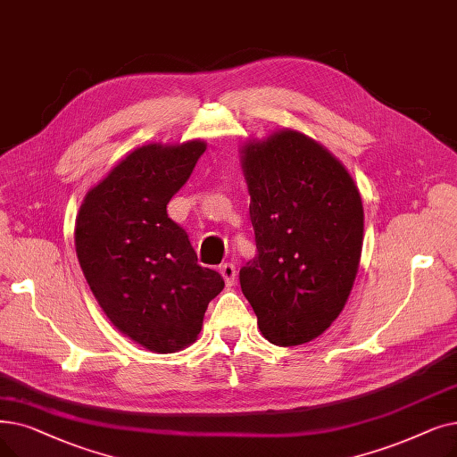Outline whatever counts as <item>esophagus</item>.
<instances>
[{
  "label": "esophagus",
  "mask_w": 457,
  "mask_h": 457,
  "mask_svg": "<svg viewBox=\"0 0 457 457\" xmlns=\"http://www.w3.org/2000/svg\"><path fill=\"white\" fill-rule=\"evenodd\" d=\"M220 274L224 276V280H226L228 286H233L237 282V267L233 263L220 265Z\"/></svg>",
  "instance_id": "34e87169"
}]
</instances>
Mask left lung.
Instances as JSON below:
<instances>
[{"label": "left lung", "mask_w": 457, "mask_h": 457, "mask_svg": "<svg viewBox=\"0 0 457 457\" xmlns=\"http://www.w3.org/2000/svg\"><path fill=\"white\" fill-rule=\"evenodd\" d=\"M257 255L241 289L265 338L282 347L323 334L344 310L362 252L364 211L347 170L295 130L243 149Z\"/></svg>", "instance_id": "obj_1"}]
</instances>
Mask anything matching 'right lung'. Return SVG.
I'll return each instance as SVG.
<instances>
[{
  "instance_id": "right-lung-1",
  "label": "right lung",
  "mask_w": 457,
  "mask_h": 457,
  "mask_svg": "<svg viewBox=\"0 0 457 457\" xmlns=\"http://www.w3.org/2000/svg\"><path fill=\"white\" fill-rule=\"evenodd\" d=\"M205 153L195 140L132 151L96 185L76 218V253L110 321L156 353L190 345L224 278L197 263L188 233L168 216Z\"/></svg>"
}]
</instances>
